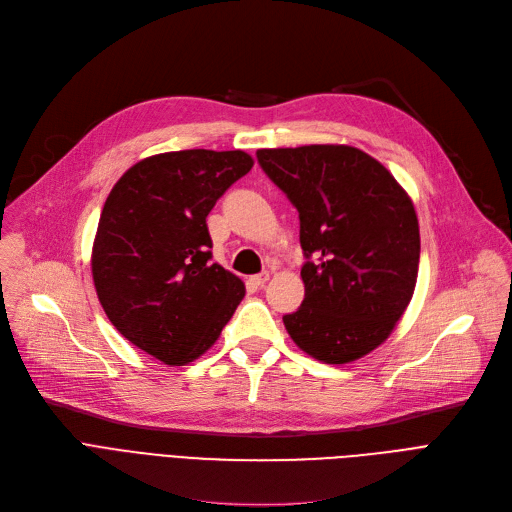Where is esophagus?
I'll return each mask as SVG.
<instances>
[{"mask_svg": "<svg viewBox=\"0 0 512 512\" xmlns=\"http://www.w3.org/2000/svg\"><path fill=\"white\" fill-rule=\"evenodd\" d=\"M267 280H270V274L261 272V274H257V276H251V278H249V284H253L255 288H261V286H265Z\"/></svg>", "mask_w": 512, "mask_h": 512, "instance_id": "esophagus-1", "label": "esophagus"}]
</instances>
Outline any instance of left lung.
Masks as SVG:
<instances>
[{
	"label": "left lung",
	"instance_id": "8db88e82",
	"mask_svg": "<svg viewBox=\"0 0 512 512\" xmlns=\"http://www.w3.org/2000/svg\"><path fill=\"white\" fill-rule=\"evenodd\" d=\"M257 161L299 211L305 299L282 317L290 338L324 363L367 355L390 336L415 290L411 199L355 147L259 149Z\"/></svg>",
	"mask_w": 512,
	"mask_h": 512
}]
</instances>
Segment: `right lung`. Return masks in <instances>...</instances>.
Instances as JSON below:
<instances>
[{"mask_svg": "<svg viewBox=\"0 0 512 512\" xmlns=\"http://www.w3.org/2000/svg\"><path fill=\"white\" fill-rule=\"evenodd\" d=\"M251 168L245 151L161 153L134 164L103 205L97 297L126 340L166 365L203 355L245 297V284L211 261L205 218Z\"/></svg>", "mask_w": 512, "mask_h": 512, "instance_id": "add662e5", "label": "right lung"}]
</instances>
